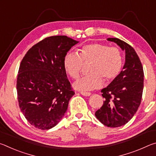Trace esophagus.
<instances>
[{"label":"esophagus","instance_id":"1","mask_svg":"<svg viewBox=\"0 0 156 156\" xmlns=\"http://www.w3.org/2000/svg\"><path fill=\"white\" fill-rule=\"evenodd\" d=\"M80 94L84 96H89L91 95L90 92H85V91H81Z\"/></svg>","mask_w":156,"mask_h":156}]
</instances>
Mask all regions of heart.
<instances>
[{"label": "heart", "instance_id": "heart-1", "mask_svg": "<svg viewBox=\"0 0 156 156\" xmlns=\"http://www.w3.org/2000/svg\"><path fill=\"white\" fill-rule=\"evenodd\" d=\"M123 56L120 50L115 47L102 43H92L83 46L79 54L68 52L63 60L66 72L71 77H78L84 62H92L91 74L78 78L74 83V88L80 91H91L100 88L104 79L112 81L118 77L123 67Z\"/></svg>", "mask_w": 156, "mask_h": 156}]
</instances>
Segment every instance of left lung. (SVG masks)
<instances>
[{
    "instance_id": "obj_1",
    "label": "left lung",
    "mask_w": 156,
    "mask_h": 156,
    "mask_svg": "<svg viewBox=\"0 0 156 156\" xmlns=\"http://www.w3.org/2000/svg\"><path fill=\"white\" fill-rule=\"evenodd\" d=\"M107 41L125 51V62L118 77L102 89L103 105L95 115L100 122L109 127L121 126L135 115L140 105L144 87V71L135 49L117 38Z\"/></svg>"
}]
</instances>
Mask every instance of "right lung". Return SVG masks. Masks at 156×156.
<instances>
[{
    "instance_id": "obj_1",
    "label": "right lung",
    "mask_w": 156,
    "mask_h": 156,
    "mask_svg": "<svg viewBox=\"0 0 156 156\" xmlns=\"http://www.w3.org/2000/svg\"><path fill=\"white\" fill-rule=\"evenodd\" d=\"M78 43L66 36L47 37L29 49L21 61L16 83L18 104L34 127L51 129L67 112L75 93L63 60Z\"/></svg>"
}]
</instances>
